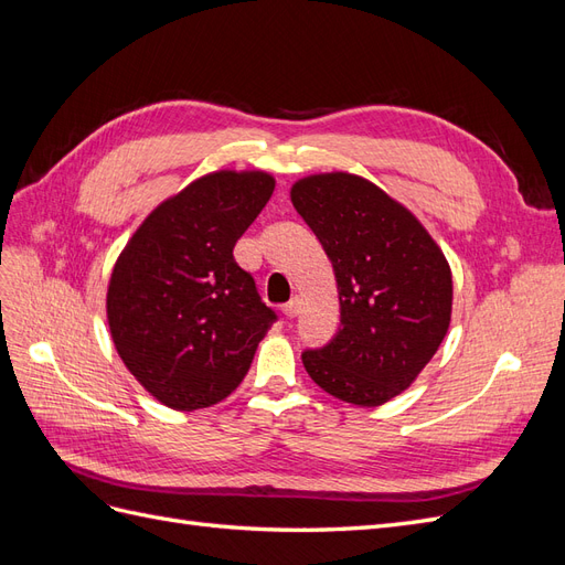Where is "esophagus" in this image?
Segmentation results:
<instances>
[{
	"instance_id": "obj_1",
	"label": "esophagus",
	"mask_w": 565,
	"mask_h": 565,
	"mask_svg": "<svg viewBox=\"0 0 565 565\" xmlns=\"http://www.w3.org/2000/svg\"><path fill=\"white\" fill-rule=\"evenodd\" d=\"M299 311H301V299H299V297L289 299V301L282 306V313H285L287 318H297Z\"/></svg>"
}]
</instances>
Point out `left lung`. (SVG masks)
<instances>
[{"label": "left lung", "instance_id": "left-lung-1", "mask_svg": "<svg viewBox=\"0 0 565 565\" xmlns=\"http://www.w3.org/2000/svg\"><path fill=\"white\" fill-rule=\"evenodd\" d=\"M295 210L330 256L341 328L303 351L309 377L330 396L374 407L398 396L450 328L452 273L417 216L363 177L299 179Z\"/></svg>", "mask_w": 565, "mask_h": 565}]
</instances>
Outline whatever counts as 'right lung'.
<instances>
[{
  "instance_id": "obj_1",
  "label": "right lung",
  "mask_w": 565,
  "mask_h": 565,
  "mask_svg": "<svg viewBox=\"0 0 565 565\" xmlns=\"http://www.w3.org/2000/svg\"><path fill=\"white\" fill-rule=\"evenodd\" d=\"M266 172H212L152 210L108 285L113 344L139 384L172 409L216 405L245 380L278 320L233 247L273 195Z\"/></svg>"
}]
</instances>
